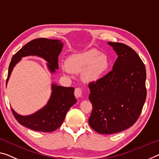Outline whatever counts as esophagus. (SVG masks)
<instances>
[{
	"instance_id": "esophagus-1",
	"label": "esophagus",
	"mask_w": 159,
	"mask_h": 159,
	"mask_svg": "<svg viewBox=\"0 0 159 159\" xmlns=\"http://www.w3.org/2000/svg\"><path fill=\"white\" fill-rule=\"evenodd\" d=\"M82 94V90L81 89V88L77 87L75 89V95L77 98H79V97H81Z\"/></svg>"
}]
</instances>
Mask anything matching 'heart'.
<instances>
[{
  "mask_svg": "<svg viewBox=\"0 0 159 159\" xmlns=\"http://www.w3.org/2000/svg\"><path fill=\"white\" fill-rule=\"evenodd\" d=\"M109 65V59L106 55L92 48L69 56L62 70L65 73H79L82 71L81 77L83 81L94 83L103 77L108 70Z\"/></svg>",
  "mask_w": 159,
  "mask_h": 159,
  "instance_id": "1",
  "label": "heart"
}]
</instances>
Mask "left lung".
Here are the masks:
<instances>
[{"label": "left lung", "instance_id": "left-lung-1", "mask_svg": "<svg viewBox=\"0 0 159 159\" xmlns=\"http://www.w3.org/2000/svg\"><path fill=\"white\" fill-rule=\"evenodd\" d=\"M108 44L118 55L112 70L89 84L92 104L89 124L101 134L118 133L133 126L146 97V67L137 53L125 44Z\"/></svg>", "mask_w": 159, "mask_h": 159}]
</instances>
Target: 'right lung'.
<instances>
[{
  "mask_svg": "<svg viewBox=\"0 0 159 159\" xmlns=\"http://www.w3.org/2000/svg\"><path fill=\"white\" fill-rule=\"evenodd\" d=\"M63 44L60 40L38 38L33 40L23 46L12 57L8 68L6 84L13 67L22 57L36 55L48 62L50 72L54 73L58 69V56L60 54ZM74 87H65L52 84V93L47 104L35 113L28 116H22L13 109L15 118L21 125L33 131L51 132L58 129L62 124L67 111L77 102L74 95Z\"/></svg>",
  "mask_w": 159,
  "mask_h": 159,
  "instance_id": "1",
  "label": "right lung"
}]
</instances>
